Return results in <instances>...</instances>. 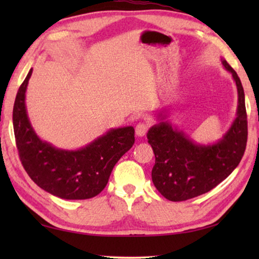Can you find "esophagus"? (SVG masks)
Wrapping results in <instances>:
<instances>
[{
	"instance_id": "obj_1",
	"label": "esophagus",
	"mask_w": 259,
	"mask_h": 259,
	"mask_svg": "<svg viewBox=\"0 0 259 259\" xmlns=\"http://www.w3.org/2000/svg\"><path fill=\"white\" fill-rule=\"evenodd\" d=\"M148 130V124L145 122H139V123L136 125V135L139 136V137H143L144 135H146Z\"/></svg>"
}]
</instances>
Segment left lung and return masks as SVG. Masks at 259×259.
<instances>
[{"label": "left lung", "mask_w": 259, "mask_h": 259, "mask_svg": "<svg viewBox=\"0 0 259 259\" xmlns=\"http://www.w3.org/2000/svg\"><path fill=\"white\" fill-rule=\"evenodd\" d=\"M238 88V112L229 131L212 145H200L169 122L148 130L147 139L155 155L152 181L165 199L174 202L204 194L230 176L244 154L248 138L244 91L238 74L225 59Z\"/></svg>", "instance_id": "1"}]
</instances>
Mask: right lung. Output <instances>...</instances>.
Returning <instances> with one entry per match:
<instances>
[{
    "mask_svg": "<svg viewBox=\"0 0 259 259\" xmlns=\"http://www.w3.org/2000/svg\"><path fill=\"white\" fill-rule=\"evenodd\" d=\"M32 72L17 93L12 114L21 164L30 179L52 195L66 200L94 198L107 185L116 162L133 147L135 129H112L77 151L59 150L43 142L30 125L25 105Z\"/></svg>",
    "mask_w": 259,
    "mask_h": 259,
    "instance_id": "obj_1",
    "label": "right lung"
}]
</instances>
